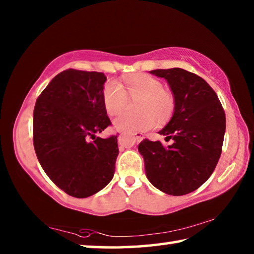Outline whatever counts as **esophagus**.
Wrapping results in <instances>:
<instances>
[{
    "label": "esophagus",
    "mask_w": 254,
    "mask_h": 254,
    "mask_svg": "<svg viewBox=\"0 0 254 254\" xmlns=\"http://www.w3.org/2000/svg\"><path fill=\"white\" fill-rule=\"evenodd\" d=\"M132 135H133V137H134V140L136 141V142H140V141L143 139L142 133H137V132H135V133H132ZM118 139H119L120 144H123V143H124V140H123V135H122V134H120Z\"/></svg>",
    "instance_id": "esophagus-1"
}]
</instances>
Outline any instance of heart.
<instances>
[{"instance_id": "heart-1", "label": "heart", "mask_w": 254, "mask_h": 254, "mask_svg": "<svg viewBox=\"0 0 254 254\" xmlns=\"http://www.w3.org/2000/svg\"><path fill=\"white\" fill-rule=\"evenodd\" d=\"M103 104L110 115H117L127 104V97L134 102L137 113H124L114 120L115 128L127 132H142L173 118L176 102L173 93L163 88V84L154 77L139 74L123 80L107 81L103 89Z\"/></svg>"}]
</instances>
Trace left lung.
Masks as SVG:
<instances>
[{"instance_id": "obj_1", "label": "left lung", "mask_w": 254, "mask_h": 254, "mask_svg": "<svg viewBox=\"0 0 254 254\" xmlns=\"http://www.w3.org/2000/svg\"><path fill=\"white\" fill-rule=\"evenodd\" d=\"M174 94L176 107L169 123L159 132L173 139L141 141L145 174L154 187L168 195L182 196L199 188L221 157L226 127L225 112L214 89L198 75L182 68L156 69Z\"/></svg>"}]
</instances>
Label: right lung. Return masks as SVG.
Returning a JSON list of instances; mask_svg holds the SVG:
<instances>
[{
    "mask_svg": "<svg viewBox=\"0 0 254 254\" xmlns=\"http://www.w3.org/2000/svg\"><path fill=\"white\" fill-rule=\"evenodd\" d=\"M106 76L77 69L55 76L37 98L33 145L42 169L66 194L85 198L113 178L118 135L96 137L111 126L103 104Z\"/></svg>",
    "mask_w": 254,
    "mask_h": 254,
    "instance_id": "right-lung-1",
    "label": "right lung"
}]
</instances>
